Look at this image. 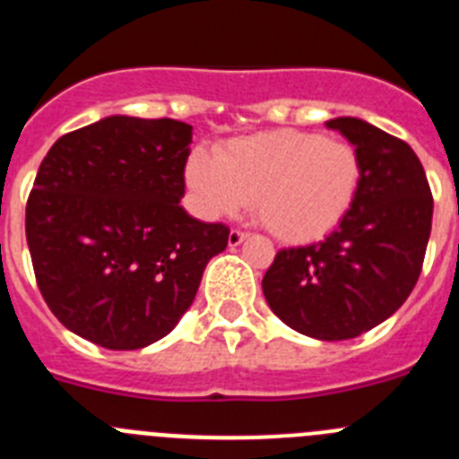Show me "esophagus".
I'll return each mask as SVG.
<instances>
[{
    "label": "esophagus",
    "mask_w": 459,
    "mask_h": 459,
    "mask_svg": "<svg viewBox=\"0 0 459 459\" xmlns=\"http://www.w3.org/2000/svg\"><path fill=\"white\" fill-rule=\"evenodd\" d=\"M246 238H248V234L241 232V230H232V232H230V237H227V243H230V248H237V246H241Z\"/></svg>",
    "instance_id": "obj_1"
}]
</instances>
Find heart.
Instances as JSON below:
<instances>
[{"label": "heart", "instance_id": "1", "mask_svg": "<svg viewBox=\"0 0 459 459\" xmlns=\"http://www.w3.org/2000/svg\"><path fill=\"white\" fill-rule=\"evenodd\" d=\"M354 144L306 131L234 137L216 158L195 152L186 184L202 216H234L253 202L259 222L287 243L317 241L350 213L360 186Z\"/></svg>", "mask_w": 459, "mask_h": 459}]
</instances>
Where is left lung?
I'll use <instances>...</instances> for the list:
<instances>
[{"mask_svg":"<svg viewBox=\"0 0 459 459\" xmlns=\"http://www.w3.org/2000/svg\"><path fill=\"white\" fill-rule=\"evenodd\" d=\"M363 165L350 213L324 241L282 248L262 280L271 310L317 340H350L411 294L432 230V193L407 142L356 117L326 121Z\"/></svg>","mask_w":459,"mask_h":459,"instance_id":"obj_1","label":"left lung"}]
</instances>
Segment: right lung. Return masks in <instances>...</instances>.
Segmentation results:
<instances>
[{
	"label": "right lung",
	"instance_id": "right-lung-1",
	"mask_svg": "<svg viewBox=\"0 0 459 459\" xmlns=\"http://www.w3.org/2000/svg\"><path fill=\"white\" fill-rule=\"evenodd\" d=\"M193 126L105 117L52 144L24 232L48 307L105 350H142L177 326L230 230L179 204Z\"/></svg>",
	"mask_w": 459,
	"mask_h": 459
}]
</instances>
